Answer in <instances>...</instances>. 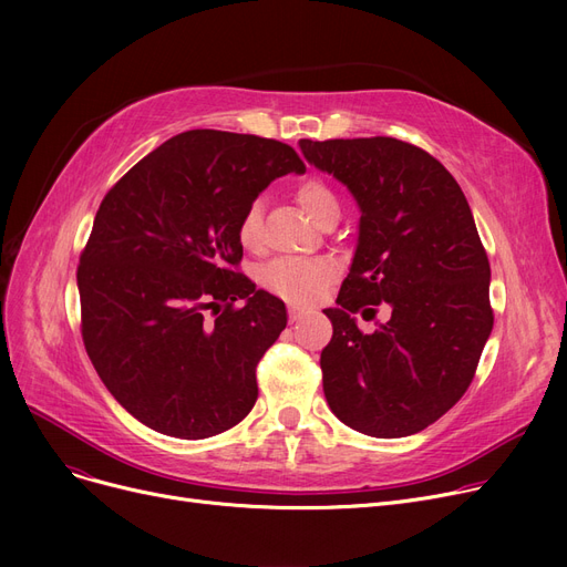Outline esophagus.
Masks as SVG:
<instances>
[{"label": "esophagus", "instance_id": "1", "mask_svg": "<svg viewBox=\"0 0 567 567\" xmlns=\"http://www.w3.org/2000/svg\"><path fill=\"white\" fill-rule=\"evenodd\" d=\"M310 312H312V308H303V306H296V303L289 306V319H291V321H299V319L308 317Z\"/></svg>", "mask_w": 567, "mask_h": 567}]
</instances>
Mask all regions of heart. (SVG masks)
<instances>
[{"mask_svg":"<svg viewBox=\"0 0 567 567\" xmlns=\"http://www.w3.org/2000/svg\"><path fill=\"white\" fill-rule=\"evenodd\" d=\"M296 199H299L303 212L319 223L331 208H338L336 193L319 178H308L296 188ZM261 206L250 204L241 220H238V241L244 248L257 250L261 246ZM338 274V268L331 259L323 257H285L266 264L259 274V282L266 291H271L285 301L291 303H308L317 299V293L329 285Z\"/></svg>","mask_w":567,"mask_h":567,"instance_id":"obj_1","label":"heart"}]
</instances>
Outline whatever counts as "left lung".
Masks as SVG:
<instances>
[{"label":"left lung","mask_w":567,"mask_h":567,"mask_svg":"<svg viewBox=\"0 0 567 567\" xmlns=\"http://www.w3.org/2000/svg\"><path fill=\"white\" fill-rule=\"evenodd\" d=\"M361 208L359 246L321 351L323 395L355 432L398 439L425 430L466 393L492 333L489 259L468 202L434 156L395 137L301 140ZM392 319L368 337L359 309Z\"/></svg>","instance_id":"8db88e82"}]
</instances>
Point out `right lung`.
Listing matches in <instances>:
<instances>
[{
  "instance_id": "right-lung-1",
  "label": "right lung",
  "mask_w": 567,
  "mask_h": 567,
  "mask_svg": "<svg viewBox=\"0 0 567 567\" xmlns=\"http://www.w3.org/2000/svg\"><path fill=\"white\" fill-rule=\"evenodd\" d=\"M289 172H306L289 144L197 128L163 142L103 197L78 266L82 340L105 389L146 427L206 439L255 406V370L287 310L234 271L236 229Z\"/></svg>"
}]
</instances>
